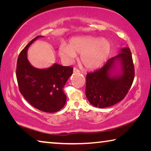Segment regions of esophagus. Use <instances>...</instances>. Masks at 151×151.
Instances as JSON below:
<instances>
[{
    "mask_svg": "<svg viewBox=\"0 0 151 151\" xmlns=\"http://www.w3.org/2000/svg\"><path fill=\"white\" fill-rule=\"evenodd\" d=\"M73 72L75 73H80V70H78L77 68H73Z\"/></svg>",
    "mask_w": 151,
    "mask_h": 151,
    "instance_id": "1",
    "label": "esophagus"
}]
</instances>
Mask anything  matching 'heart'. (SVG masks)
<instances>
[{"mask_svg":"<svg viewBox=\"0 0 151 151\" xmlns=\"http://www.w3.org/2000/svg\"><path fill=\"white\" fill-rule=\"evenodd\" d=\"M111 50V43L106 39L82 37L71 39L68 45L61 44L58 48V53L68 63L75 59L76 55H81V61L84 66L93 70L103 65Z\"/></svg>","mask_w":151,"mask_h":151,"instance_id":"1","label":"heart"}]
</instances>
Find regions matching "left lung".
Masks as SVG:
<instances>
[{"label":"left lung","mask_w":151,"mask_h":151,"mask_svg":"<svg viewBox=\"0 0 151 151\" xmlns=\"http://www.w3.org/2000/svg\"><path fill=\"white\" fill-rule=\"evenodd\" d=\"M134 68L129 47L108 60L100 69L86 75L85 93L92 105L98 108L111 106L122 101L131 88Z\"/></svg>","instance_id":"left-lung-1"}]
</instances>
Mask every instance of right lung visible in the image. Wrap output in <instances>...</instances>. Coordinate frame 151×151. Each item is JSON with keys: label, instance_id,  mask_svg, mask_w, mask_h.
<instances>
[{"label": "right lung", "instance_id": "1", "mask_svg": "<svg viewBox=\"0 0 151 151\" xmlns=\"http://www.w3.org/2000/svg\"><path fill=\"white\" fill-rule=\"evenodd\" d=\"M32 39L20 52L17 60V78L20 93L35 108L46 112H55L65 106L66 96L63 91L66 81L72 75L73 68L55 63L49 68H37L27 58Z\"/></svg>", "mask_w": 151, "mask_h": 151}]
</instances>
